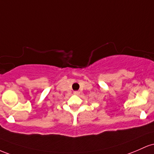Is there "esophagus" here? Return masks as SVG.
Wrapping results in <instances>:
<instances>
[{
	"label": "esophagus",
	"mask_w": 154,
	"mask_h": 154,
	"mask_svg": "<svg viewBox=\"0 0 154 154\" xmlns=\"http://www.w3.org/2000/svg\"><path fill=\"white\" fill-rule=\"evenodd\" d=\"M73 94H75V95H79V94H80V91H75L73 92Z\"/></svg>",
	"instance_id": "34e87169"
}]
</instances>
